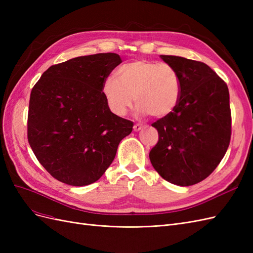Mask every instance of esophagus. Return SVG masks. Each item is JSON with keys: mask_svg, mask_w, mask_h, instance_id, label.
Instances as JSON below:
<instances>
[{"mask_svg": "<svg viewBox=\"0 0 253 253\" xmlns=\"http://www.w3.org/2000/svg\"><path fill=\"white\" fill-rule=\"evenodd\" d=\"M133 128H134V131H135V132H139L140 129L142 128V126L137 124V125H135V126H134V127H133Z\"/></svg>", "mask_w": 253, "mask_h": 253, "instance_id": "34e87169", "label": "esophagus"}]
</instances>
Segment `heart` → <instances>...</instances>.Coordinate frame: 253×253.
<instances>
[{"label":"heart","mask_w":253,"mask_h":253,"mask_svg":"<svg viewBox=\"0 0 253 253\" xmlns=\"http://www.w3.org/2000/svg\"><path fill=\"white\" fill-rule=\"evenodd\" d=\"M113 76L105 78L102 95L109 110L125 116L135 99L139 114L156 118L170 115L178 105L181 84L177 71L164 62L137 60L120 66Z\"/></svg>","instance_id":"obj_1"}]
</instances>
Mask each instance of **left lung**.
I'll use <instances>...</instances> for the list:
<instances>
[{
    "instance_id": "left-lung-1",
    "label": "left lung",
    "mask_w": 253,
    "mask_h": 253,
    "mask_svg": "<svg viewBox=\"0 0 253 253\" xmlns=\"http://www.w3.org/2000/svg\"><path fill=\"white\" fill-rule=\"evenodd\" d=\"M160 58L177 71L181 94L176 109L152 125L158 131V142L149 157L167 181L192 186L215 170L230 143L228 86L203 62L177 56Z\"/></svg>"
}]
</instances>
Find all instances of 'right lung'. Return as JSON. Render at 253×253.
Segmentation results:
<instances>
[{
    "label": "right lung",
    "mask_w": 253,
    "mask_h": 253,
    "mask_svg": "<svg viewBox=\"0 0 253 253\" xmlns=\"http://www.w3.org/2000/svg\"><path fill=\"white\" fill-rule=\"evenodd\" d=\"M122 62L106 52L50 66L30 93L27 136L37 159L52 177L82 187L111 166L133 122L113 114L102 84Z\"/></svg>",
    "instance_id": "right-lung-1"
}]
</instances>
